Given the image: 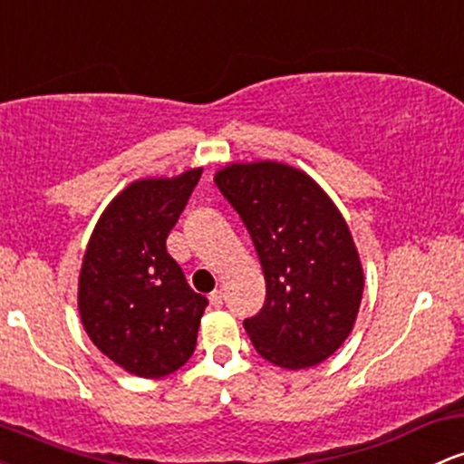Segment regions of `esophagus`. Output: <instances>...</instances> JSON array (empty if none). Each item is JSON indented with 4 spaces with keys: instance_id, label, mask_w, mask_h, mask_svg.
Instances as JSON below:
<instances>
[{
    "instance_id": "34e87169",
    "label": "esophagus",
    "mask_w": 464,
    "mask_h": 464,
    "mask_svg": "<svg viewBox=\"0 0 464 464\" xmlns=\"http://www.w3.org/2000/svg\"><path fill=\"white\" fill-rule=\"evenodd\" d=\"M208 302H211V306H213V308H220V306H222V302H224L222 290H213V293L208 295Z\"/></svg>"
}]
</instances>
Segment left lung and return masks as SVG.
<instances>
[{"instance_id":"obj_1","label":"left lung","mask_w":464,"mask_h":464,"mask_svg":"<svg viewBox=\"0 0 464 464\" xmlns=\"http://www.w3.org/2000/svg\"><path fill=\"white\" fill-rule=\"evenodd\" d=\"M216 185L256 246L266 302L244 330L271 363H322L353 333L363 266L343 216L306 171L286 162H231Z\"/></svg>"}]
</instances>
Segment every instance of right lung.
Wrapping results in <instances>:
<instances>
[{"mask_svg": "<svg viewBox=\"0 0 464 464\" xmlns=\"http://www.w3.org/2000/svg\"><path fill=\"white\" fill-rule=\"evenodd\" d=\"M202 167L142 178L105 207L79 273V314L92 343L125 372L160 379L196 350L207 297L193 293L167 253Z\"/></svg>", "mask_w": 464, "mask_h": 464, "instance_id": "1", "label": "right lung"}]
</instances>
